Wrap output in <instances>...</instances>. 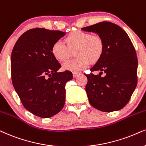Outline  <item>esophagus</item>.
Segmentation results:
<instances>
[{
  "instance_id": "obj_1",
  "label": "esophagus",
  "mask_w": 146,
  "mask_h": 146,
  "mask_svg": "<svg viewBox=\"0 0 146 146\" xmlns=\"http://www.w3.org/2000/svg\"><path fill=\"white\" fill-rule=\"evenodd\" d=\"M81 74V72H73V76L74 77H76L77 76H78V75Z\"/></svg>"
}]
</instances>
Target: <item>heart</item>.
Returning a JSON list of instances; mask_svg holds the SVG:
<instances>
[{"label": "heart", "mask_w": 146, "mask_h": 146, "mask_svg": "<svg viewBox=\"0 0 146 146\" xmlns=\"http://www.w3.org/2000/svg\"><path fill=\"white\" fill-rule=\"evenodd\" d=\"M66 44L62 41L54 42L51 52L55 59L66 61L74 52L76 58L64 63V69L76 72L87 67L89 62L95 63L100 59L104 51L103 39L99 35L89 32L76 31L65 38Z\"/></svg>", "instance_id": "heart-1"}]
</instances>
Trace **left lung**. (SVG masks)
I'll return each instance as SVG.
<instances>
[{
  "instance_id": "left-lung-1",
  "label": "left lung",
  "mask_w": 146,
  "mask_h": 146,
  "mask_svg": "<svg viewBox=\"0 0 146 146\" xmlns=\"http://www.w3.org/2000/svg\"><path fill=\"white\" fill-rule=\"evenodd\" d=\"M82 30L98 34L103 39L104 51L91 72L85 74L86 92L95 108L111 112L128 104L137 83V57L129 36L118 25L102 21ZM100 71L99 75L92 72ZM104 72L105 76L102 77Z\"/></svg>"
}]
</instances>
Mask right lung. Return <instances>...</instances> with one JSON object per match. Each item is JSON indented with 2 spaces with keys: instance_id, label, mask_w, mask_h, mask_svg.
<instances>
[{
  "instance_id": "1",
  "label": "right lung",
  "mask_w": 146,
  "mask_h": 146,
  "mask_svg": "<svg viewBox=\"0 0 146 146\" xmlns=\"http://www.w3.org/2000/svg\"><path fill=\"white\" fill-rule=\"evenodd\" d=\"M59 30L33 28L23 34L14 46L11 73L14 89L23 107L32 114L46 118L57 114L65 104V85L73 78L61 68L51 48L65 35Z\"/></svg>"
}]
</instances>
